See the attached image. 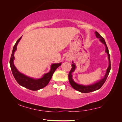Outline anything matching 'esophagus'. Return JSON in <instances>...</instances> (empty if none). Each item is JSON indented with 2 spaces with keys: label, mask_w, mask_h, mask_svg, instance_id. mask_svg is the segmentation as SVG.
<instances>
[{
  "label": "esophagus",
  "mask_w": 122,
  "mask_h": 122,
  "mask_svg": "<svg viewBox=\"0 0 122 122\" xmlns=\"http://www.w3.org/2000/svg\"><path fill=\"white\" fill-rule=\"evenodd\" d=\"M71 56L68 55V56H66V61H69L71 60Z\"/></svg>",
  "instance_id": "esophagus-1"
}]
</instances>
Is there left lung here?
<instances>
[{
    "label": "left lung",
    "instance_id": "obj_1",
    "mask_svg": "<svg viewBox=\"0 0 122 122\" xmlns=\"http://www.w3.org/2000/svg\"><path fill=\"white\" fill-rule=\"evenodd\" d=\"M95 34L96 36V37L99 39L100 41L102 42L103 45H104L105 46V52L107 54L108 56V61H109V64H108V66L107 69V71H106V73L105 76L103 78L101 79L98 81L96 82L95 83L92 84L90 85H82V84H77V83L75 82L72 77L73 76L72 75V73L74 72L75 70L76 69V64H75L73 61H72V63H73L72 64V68L71 70L70 71L69 75H68V77H69V82L70 83L71 86L74 89L77 91H79L81 93H89L95 91H97L98 89H100V88L102 86L103 84L104 83L106 80H107V77L108 76V74L110 73V71L111 70V61H110V56L109 52H108V49L107 46V44L105 41L104 39L103 38L102 36H101L99 33H98L97 31L95 32Z\"/></svg>",
    "mask_w": 122,
    "mask_h": 122
}]
</instances>
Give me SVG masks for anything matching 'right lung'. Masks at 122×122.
<instances>
[{
	"label": "right lung",
	"instance_id": "obj_1",
	"mask_svg": "<svg viewBox=\"0 0 122 122\" xmlns=\"http://www.w3.org/2000/svg\"><path fill=\"white\" fill-rule=\"evenodd\" d=\"M22 36L18 39L15 45L12 52L11 58L10 60V66L12 73L15 79L18 83L21 86L32 91H37L45 87L50 81L54 71L59 66L61 65V62L59 63H53L51 64L50 70L48 73L43 75L42 77L39 79H35L25 76L24 74L20 73L15 66L14 61L15 60L14 53L17 50V46L21 40Z\"/></svg>",
	"mask_w": 122,
	"mask_h": 122
}]
</instances>
